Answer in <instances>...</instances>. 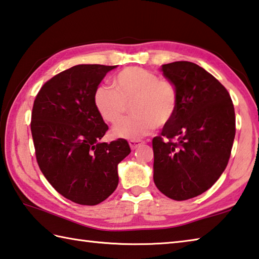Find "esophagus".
<instances>
[{
  "label": "esophagus",
  "instance_id": "esophagus-1",
  "mask_svg": "<svg viewBox=\"0 0 259 259\" xmlns=\"http://www.w3.org/2000/svg\"><path fill=\"white\" fill-rule=\"evenodd\" d=\"M142 144H143V142H140V140H130V142H129V145H130L131 149L138 148Z\"/></svg>",
  "mask_w": 259,
  "mask_h": 259
}]
</instances>
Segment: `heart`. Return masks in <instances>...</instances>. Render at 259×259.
<instances>
[{
	"instance_id": "b5f03b06",
	"label": "heart",
	"mask_w": 259,
	"mask_h": 259,
	"mask_svg": "<svg viewBox=\"0 0 259 259\" xmlns=\"http://www.w3.org/2000/svg\"><path fill=\"white\" fill-rule=\"evenodd\" d=\"M113 86H98L94 93V104L102 119L112 124L117 123L131 105L135 115L114 126L115 137L138 140L155 126H164L175 119L179 93L168 79L144 68L128 67L115 74Z\"/></svg>"
}]
</instances>
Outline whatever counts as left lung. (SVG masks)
<instances>
[{"mask_svg":"<svg viewBox=\"0 0 259 259\" xmlns=\"http://www.w3.org/2000/svg\"><path fill=\"white\" fill-rule=\"evenodd\" d=\"M162 71L178 88L179 106L153 138L154 182L168 198L186 200L208 190L227 167L236 114L227 88L199 65L178 61Z\"/></svg>","mask_w":259,"mask_h":259,"instance_id":"1","label":"left lung"}]
</instances>
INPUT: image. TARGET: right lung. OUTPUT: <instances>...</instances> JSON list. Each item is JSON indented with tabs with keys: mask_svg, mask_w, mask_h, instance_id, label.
Masks as SVG:
<instances>
[{
	"mask_svg": "<svg viewBox=\"0 0 259 259\" xmlns=\"http://www.w3.org/2000/svg\"><path fill=\"white\" fill-rule=\"evenodd\" d=\"M115 65L79 64L46 81L36 95L30 129L36 159L52 187L76 204L94 206L113 194L125 139L101 143L109 126L94 93Z\"/></svg>",
	"mask_w": 259,
	"mask_h": 259,
	"instance_id": "1",
	"label": "right lung"
}]
</instances>
